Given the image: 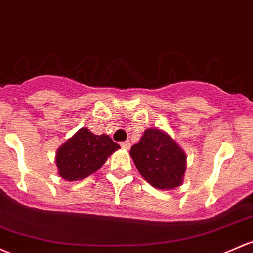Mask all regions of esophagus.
<instances>
[{"label": "esophagus", "mask_w": 253, "mask_h": 253, "mask_svg": "<svg viewBox=\"0 0 253 253\" xmlns=\"http://www.w3.org/2000/svg\"><path fill=\"white\" fill-rule=\"evenodd\" d=\"M120 145H121V147L124 148V149H129V148H131V143L127 142V140H126V142H122Z\"/></svg>", "instance_id": "obj_1"}]
</instances>
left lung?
Wrapping results in <instances>:
<instances>
[{"mask_svg": "<svg viewBox=\"0 0 253 253\" xmlns=\"http://www.w3.org/2000/svg\"><path fill=\"white\" fill-rule=\"evenodd\" d=\"M138 171L154 188L174 189L183 183L187 155L165 132L148 128L139 142L131 148Z\"/></svg>", "mask_w": 253, "mask_h": 253, "instance_id": "1", "label": "left lung"}]
</instances>
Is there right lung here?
Here are the masks:
<instances>
[{"mask_svg":"<svg viewBox=\"0 0 253 253\" xmlns=\"http://www.w3.org/2000/svg\"><path fill=\"white\" fill-rule=\"evenodd\" d=\"M119 148L109 135H95L87 128L79 129L57 150L58 173L70 182L84 179L98 171Z\"/></svg>","mask_w":253,"mask_h":253,"instance_id":"1","label":"right lung"}]
</instances>
